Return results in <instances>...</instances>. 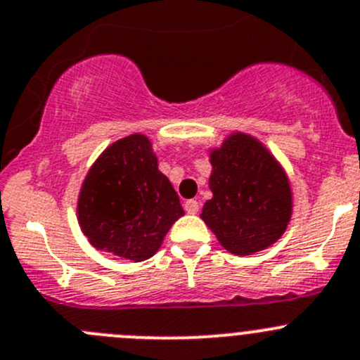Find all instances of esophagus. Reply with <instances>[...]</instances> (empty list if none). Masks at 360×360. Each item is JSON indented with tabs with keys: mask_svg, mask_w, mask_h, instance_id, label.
Instances as JSON below:
<instances>
[{
	"mask_svg": "<svg viewBox=\"0 0 360 360\" xmlns=\"http://www.w3.org/2000/svg\"><path fill=\"white\" fill-rule=\"evenodd\" d=\"M184 211L188 214H197L198 212V202L197 200H186L184 202Z\"/></svg>",
	"mask_w": 360,
	"mask_h": 360,
	"instance_id": "1",
	"label": "esophagus"
}]
</instances>
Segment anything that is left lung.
<instances>
[{"mask_svg": "<svg viewBox=\"0 0 360 360\" xmlns=\"http://www.w3.org/2000/svg\"><path fill=\"white\" fill-rule=\"evenodd\" d=\"M212 198L200 218L229 253L253 255L285 233L294 211L290 181L257 137L232 131L209 149Z\"/></svg>", "mask_w": 360, "mask_h": 360, "instance_id": "8db88e82", "label": "left lung"}]
</instances>
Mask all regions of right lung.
<instances>
[{
	"label": "right lung",
	"mask_w": 360,
	"mask_h": 360,
	"mask_svg": "<svg viewBox=\"0 0 360 360\" xmlns=\"http://www.w3.org/2000/svg\"><path fill=\"white\" fill-rule=\"evenodd\" d=\"M183 214L144 134L112 142L87 170L77 200V219L87 240L131 262L151 258Z\"/></svg>",
	"instance_id": "1"
}]
</instances>
